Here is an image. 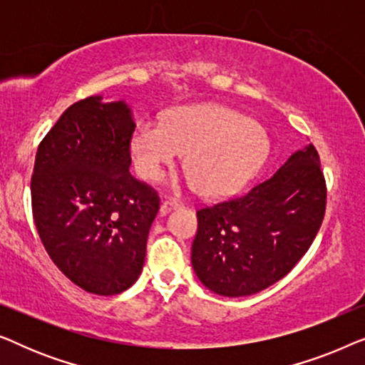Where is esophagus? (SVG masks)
Here are the masks:
<instances>
[{
	"instance_id": "34e87169",
	"label": "esophagus",
	"mask_w": 365,
	"mask_h": 365,
	"mask_svg": "<svg viewBox=\"0 0 365 365\" xmlns=\"http://www.w3.org/2000/svg\"><path fill=\"white\" fill-rule=\"evenodd\" d=\"M173 207H181V202H179L178 199H166V201H163L161 204V212L166 214L169 209Z\"/></svg>"
}]
</instances>
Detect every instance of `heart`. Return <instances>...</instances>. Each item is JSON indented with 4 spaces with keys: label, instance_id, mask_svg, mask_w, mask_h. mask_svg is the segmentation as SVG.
Here are the masks:
<instances>
[{
    "label": "heart",
    "instance_id": "obj_1",
    "mask_svg": "<svg viewBox=\"0 0 365 365\" xmlns=\"http://www.w3.org/2000/svg\"><path fill=\"white\" fill-rule=\"evenodd\" d=\"M269 143L244 114L219 104H194L169 113L164 123L146 119L134 129L131 158L144 179H156L186 153L202 196L237 191L266 161Z\"/></svg>",
    "mask_w": 365,
    "mask_h": 365
}]
</instances>
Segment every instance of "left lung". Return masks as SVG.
I'll return each instance as SVG.
<instances>
[{
  "label": "left lung",
  "instance_id": "obj_1",
  "mask_svg": "<svg viewBox=\"0 0 365 365\" xmlns=\"http://www.w3.org/2000/svg\"><path fill=\"white\" fill-rule=\"evenodd\" d=\"M326 199L321 159L307 144L249 192L201 207L191 249L199 281L226 297L272 286L311 247Z\"/></svg>",
  "mask_w": 365,
  "mask_h": 365
}]
</instances>
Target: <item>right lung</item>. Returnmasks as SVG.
Wrapping results in <instances>:
<instances>
[{
    "label": "right lung",
    "mask_w": 365,
    "mask_h": 365,
    "mask_svg": "<svg viewBox=\"0 0 365 365\" xmlns=\"http://www.w3.org/2000/svg\"><path fill=\"white\" fill-rule=\"evenodd\" d=\"M136 124L124 101L74 103L39 143L31 206L56 267L86 292L114 296L138 281L159 196L134 179Z\"/></svg>",
    "instance_id": "add662e5"
}]
</instances>
